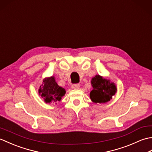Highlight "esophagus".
<instances>
[{
  "label": "esophagus",
  "mask_w": 152,
  "mask_h": 152,
  "mask_svg": "<svg viewBox=\"0 0 152 152\" xmlns=\"http://www.w3.org/2000/svg\"><path fill=\"white\" fill-rule=\"evenodd\" d=\"M79 88H80V85L78 84V83H75V84L72 85V89H79Z\"/></svg>",
  "instance_id": "34e87169"
}]
</instances>
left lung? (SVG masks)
<instances>
[{
  "instance_id": "1",
  "label": "left lung",
  "mask_w": 152,
  "mask_h": 152,
  "mask_svg": "<svg viewBox=\"0 0 152 152\" xmlns=\"http://www.w3.org/2000/svg\"><path fill=\"white\" fill-rule=\"evenodd\" d=\"M93 89L90 93V98L95 103H105L110 101L115 94L116 87L114 83L96 75L91 80Z\"/></svg>"
}]
</instances>
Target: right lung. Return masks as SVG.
<instances>
[{
	"label": "right lung",
	"mask_w": 152,
	"mask_h": 152,
	"mask_svg": "<svg viewBox=\"0 0 152 152\" xmlns=\"http://www.w3.org/2000/svg\"><path fill=\"white\" fill-rule=\"evenodd\" d=\"M39 89V93L46 102L60 101L65 94V90L59 86L54 77L45 79Z\"/></svg>",
	"instance_id": "right-lung-1"
}]
</instances>
